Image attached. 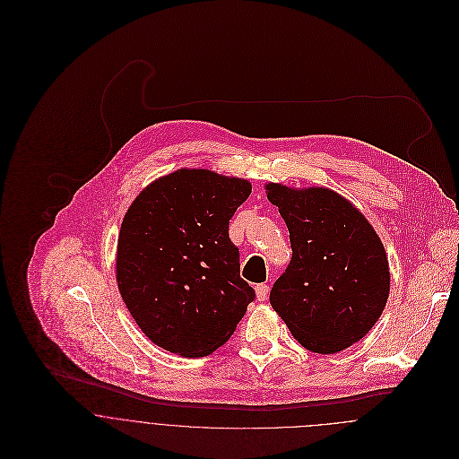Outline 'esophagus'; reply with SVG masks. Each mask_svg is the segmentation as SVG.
<instances>
[{
	"instance_id": "34e87169",
	"label": "esophagus",
	"mask_w": 459,
	"mask_h": 459,
	"mask_svg": "<svg viewBox=\"0 0 459 459\" xmlns=\"http://www.w3.org/2000/svg\"><path fill=\"white\" fill-rule=\"evenodd\" d=\"M256 299L263 302V300H266V297H268V286L266 284H258L256 288Z\"/></svg>"
}]
</instances>
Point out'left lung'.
<instances>
[{"mask_svg":"<svg viewBox=\"0 0 459 459\" xmlns=\"http://www.w3.org/2000/svg\"><path fill=\"white\" fill-rule=\"evenodd\" d=\"M293 249L270 304L307 350L337 353L360 341L382 316L391 272L385 247L346 197L327 187L266 184Z\"/></svg>","mask_w":459,"mask_h":459,"instance_id":"1","label":"left lung"}]
</instances>
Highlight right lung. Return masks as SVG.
<instances>
[{
    "label": "right lung",
    "mask_w": 459,
    "mask_h": 459,
    "mask_svg": "<svg viewBox=\"0 0 459 459\" xmlns=\"http://www.w3.org/2000/svg\"><path fill=\"white\" fill-rule=\"evenodd\" d=\"M253 186L182 168L132 201L117 246V282L129 313L157 346L204 357L222 346L255 300L228 228Z\"/></svg>",
    "instance_id": "add662e5"
}]
</instances>
